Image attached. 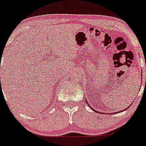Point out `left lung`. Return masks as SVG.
<instances>
[{"mask_svg": "<svg viewBox=\"0 0 146 146\" xmlns=\"http://www.w3.org/2000/svg\"><path fill=\"white\" fill-rule=\"evenodd\" d=\"M86 102H87V104H88V103L87 100H86ZM88 106H90V105H89V104H88ZM90 109H92V111H95V112H96V113H99V111H97L96 110H95V109H92V108L91 107V106H90ZM129 106H128V108H129ZM128 108H126V109H124V110H123V111H124L127 110V109H128ZM121 111H118V112H119V113H120V112H121ZM100 113H101V112H100ZM113 113H115H115H117V112H114V113H112V114H113ZM107 114H110V113H107Z\"/></svg>", "mask_w": 146, "mask_h": 146, "instance_id": "1", "label": "left lung"}]
</instances>
